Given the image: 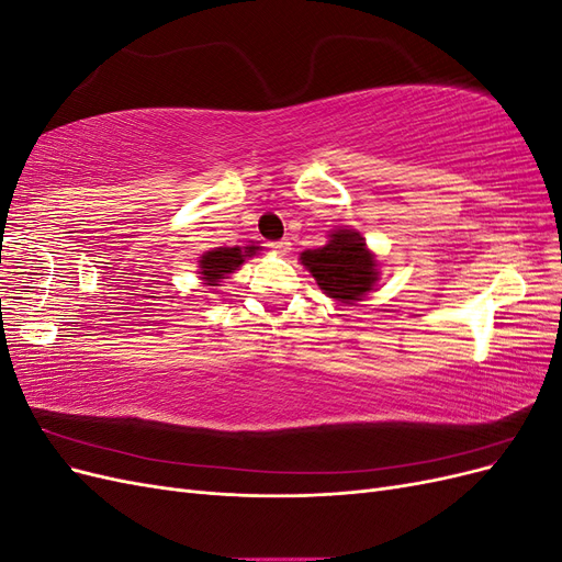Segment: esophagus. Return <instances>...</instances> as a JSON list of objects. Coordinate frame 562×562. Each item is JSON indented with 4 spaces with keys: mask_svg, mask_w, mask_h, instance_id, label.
I'll list each match as a JSON object with an SVG mask.
<instances>
[{
    "mask_svg": "<svg viewBox=\"0 0 562 562\" xmlns=\"http://www.w3.org/2000/svg\"><path fill=\"white\" fill-rule=\"evenodd\" d=\"M291 241H288V239H281V241H271L269 244V248L271 250H274V252H279V255H288V252H291Z\"/></svg>",
    "mask_w": 562,
    "mask_h": 562,
    "instance_id": "34e87169",
    "label": "esophagus"
}]
</instances>
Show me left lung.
I'll list each match as a JSON object with an SVG mask.
<instances>
[{
    "mask_svg": "<svg viewBox=\"0 0 562 562\" xmlns=\"http://www.w3.org/2000/svg\"><path fill=\"white\" fill-rule=\"evenodd\" d=\"M300 260L312 271L323 293L345 304L363 300L380 281L375 255L353 229L330 232L326 246L304 250Z\"/></svg>",
    "mask_w": 562,
    "mask_h": 562,
    "instance_id": "1",
    "label": "left lung"
}]
</instances>
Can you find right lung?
Returning <instances> with one entry per match:
<instances>
[{
	"label": "right lung",
	"mask_w": 562,
	"mask_h": 562,
	"mask_svg": "<svg viewBox=\"0 0 562 562\" xmlns=\"http://www.w3.org/2000/svg\"><path fill=\"white\" fill-rule=\"evenodd\" d=\"M260 250V246H234V248H215L201 255L199 260V274L201 279L206 281V285H220V281L227 279V274H232L234 269H239L246 258H252L255 252Z\"/></svg>",
	"instance_id": "obj_1"
}]
</instances>
